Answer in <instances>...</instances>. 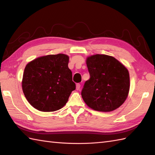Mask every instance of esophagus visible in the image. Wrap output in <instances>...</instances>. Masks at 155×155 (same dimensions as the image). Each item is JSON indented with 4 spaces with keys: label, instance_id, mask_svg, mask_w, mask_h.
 <instances>
[{
    "label": "esophagus",
    "instance_id": "esophagus-1",
    "mask_svg": "<svg viewBox=\"0 0 155 155\" xmlns=\"http://www.w3.org/2000/svg\"><path fill=\"white\" fill-rule=\"evenodd\" d=\"M76 88H77V91H79L80 88H81V84H77V85H76Z\"/></svg>",
    "mask_w": 155,
    "mask_h": 155
}]
</instances>
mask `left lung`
Segmentation results:
<instances>
[{
    "instance_id": "left-lung-1",
    "label": "left lung",
    "mask_w": 155,
    "mask_h": 155,
    "mask_svg": "<svg viewBox=\"0 0 155 155\" xmlns=\"http://www.w3.org/2000/svg\"><path fill=\"white\" fill-rule=\"evenodd\" d=\"M86 63L90 74L81 95L92 109L110 112L126 101L130 89L128 69L111 56L94 54L88 57Z\"/></svg>"
}]
</instances>
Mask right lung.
Masks as SVG:
<instances>
[{
    "instance_id": "add662e5",
    "label": "right lung",
    "mask_w": 155,
    "mask_h": 155,
    "mask_svg": "<svg viewBox=\"0 0 155 155\" xmlns=\"http://www.w3.org/2000/svg\"><path fill=\"white\" fill-rule=\"evenodd\" d=\"M68 61L67 54H49L35 58L27 64L22 88L31 106L42 112H53L67 104L76 88Z\"/></svg>"
}]
</instances>
